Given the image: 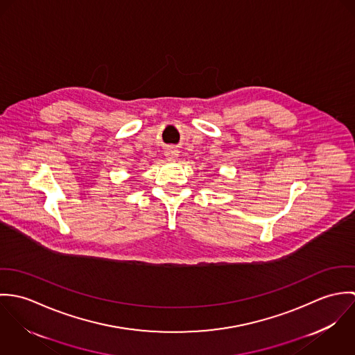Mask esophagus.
Returning a JSON list of instances; mask_svg holds the SVG:
<instances>
[{
  "mask_svg": "<svg viewBox=\"0 0 355 355\" xmlns=\"http://www.w3.org/2000/svg\"><path fill=\"white\" fill-rule=\"evenodd\" d=\"M178 155H179V152H178L175 148H168V149L165 150V157H166V159H169V161L176 159Z\"/></svg>",
  "mask_w": 355,
  "mask_h": 355,
  "instance_id": "obj_1",
  "label": "esophagus"
}]
</instances>
